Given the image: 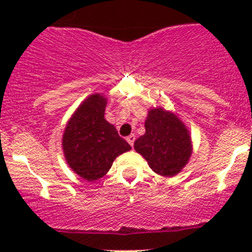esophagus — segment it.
I'll use <instances>...</instances> for the list:
<instances>
[{
    "label": "esophagus",
    "instance_id": "obj_1",
    "mask_svg": "<svg viewBox=\"0 0 252 252\" xmlns=\"http://www.w3.org/2000/svg\"><path fill=\"white\" fill-rule=\"evenodd\" d=\"M126 141L129 142V145H130V146H133L134 141H135V135H134V134H130V135L126 138Z\"/></svg>",
    "mask_w": 252,
    "mask_h": 252
}]
</instances>
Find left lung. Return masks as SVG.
Masks as SVG:
<instances>
[{
    "label": "left lung",
    "mask_w": 252,
    "mask_h": 252,
    "mask_svg": "<svg viewBox=\"0 0 252 252\" xmlns=\"http://www.w3.org/2000/svg\"><path fill=\"white\" fill-rule=\"evenodd\" d=\"M145 134L136 139L134 149L150 168L162 177H174L189 162L192 141L187 126L173 112L163 107L150 108Z\"/></svg>",
    "instance_id": "obj_1"
}]
</instances>
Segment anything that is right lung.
<instances>
[{"mask_svg": "<svg viewBox=\"0 0 252 252\" xmlns=\"http://www.w3.org/2000/svg\"><path fill=\"white\" fill-rule=\"evenodd\" d=\"M106 105L107 98L101 94L86 97L67 122L62 136L68 166L88 182L107 174L114 159L131 150L116 126L105 119Z\"/></svg>", "mask_w": 252, "mask_h": 252, "instance_id": "add662e5", "label": "right lung"}]
</instances>
